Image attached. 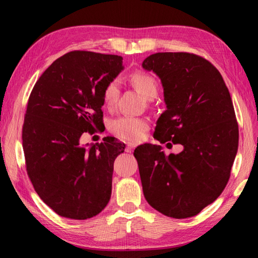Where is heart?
<instances>
[{
    "instance_id": "heart-1",
    "label": "heart",
    "mask_w": 258,
    "mask_h": 258,
    "mask_svg": "<svg viewBox=\"0 0 258 258\" xmlns=\"http://www.w3.org/2000/svg\"><path fill=\"white\" fill-rule=\"evenodd\" d=\"M118 134L124 139H134L139 137L140 132L134 123L130 120H126L124 121L123 125H121V127L118 128Z\"/></svg>"
}]
</instances>
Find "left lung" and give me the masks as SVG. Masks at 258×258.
I'll use <instances>...</instances> for the list:
<instances>
[{"label": "left lung", "instance_id": "obj_1", "mask_svg": "<svg viewBox=\"0 0 258 258\" xmlns=\"http://www.w3.org/2000/svg\"><path fill=\"white\" fill-rule=\"evenodd\" d=\"M123 58L72 51L42 74L30 93L23 127L26 168L35 191L58 215L87 220L111 197L113 161L107 141L80 145L102 127L106 90Z\"/></svg>", "mask_w": 258, "mask_h": 258}]
</instances>
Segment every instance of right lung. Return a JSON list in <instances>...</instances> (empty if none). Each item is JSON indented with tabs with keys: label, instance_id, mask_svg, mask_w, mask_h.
I'll list each match as a JSON object with an SVG mask.
<instances>
[{
	"label": "right lung",
	"instance_id": "1",
	"mask_svg": "<svg viewBox=\"0 0 258 258\" xmlns=\"http://www.w3.org/2000/svg\"><path fill=\"white\" fill-rule=\"evenodd\" d=\"M142 67L164 89L166 110L157 120L156 140L183 146L135 157L143 195L166 216H196L224 190L237 155L239 128L229 90L209 61L186 52H158Z\"/></svg>",
	"mask_w": 258,
	"mask_h": 258
}]
</instances>
